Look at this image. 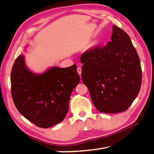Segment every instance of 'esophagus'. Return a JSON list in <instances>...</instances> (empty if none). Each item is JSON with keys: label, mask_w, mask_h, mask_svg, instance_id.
I'll use <instances>...</instances> for the list:
<instances>
[{"label": "esophagus", "mask_w": 154, "mask_h": 154, "mask_svg": "<svg viewBox=\"0 0 154 154\" xmlns=\"http://www.w3.org/2000/svg\"><path fill=\"white\" fill-rule=\"evenodd\" d=\"M77 72H78V74H79L81 76V75H82V69H81L80 67L77 68Z\"/></svg>", "instance_id": "esophagus-1"}]
</instances>
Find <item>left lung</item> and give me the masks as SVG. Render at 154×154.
Listing matches in <instances>:
<instances>
[{
	"mask_svg": "<svg viewBox=\"0 0 154 154\" xmlns=\"http://www.w3.org/2000/svg\"><path fill=\"white\" fill-rule=\"evenodd\" d=\"M81 62L82 81L95 107L106 113L126 111L142 81L139 57L128 34L113 26L111 41L85 51Z\"/></svg>",
	"mask_w": 154,
	"mask_h": 154,
	"instance_id": "1",
	"label": "left lung"
}]
</instances>
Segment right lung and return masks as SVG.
I'll list each match as a JSON object with an SVG mask.
<instances>
[{
  "instance_id": "obj_1",
  "label": "right lung",
  "mask_w": 154,
  "mask_h": 154,
  "mask_svg": "<svg viewBox=\"0 0 154 154\" xmlns=\"http://www.w3.org/2000/svg\"><path fill=\"white\" fill-rule=\"evenodd\" d=\"M80 77L75 64L53 66L36 74L28 69L24 55L14 62L11 73V95L18 111L36 126L48 128L61 122Z\"/></svg>"
}]
</instances>
